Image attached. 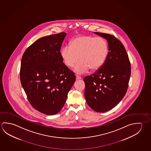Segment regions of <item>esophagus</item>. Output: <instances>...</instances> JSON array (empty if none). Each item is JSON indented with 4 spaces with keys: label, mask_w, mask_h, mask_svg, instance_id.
I'll use <instances>...</instances> for the list:
<instances>
[{
    "label": "esophagus",
    "mask_w": 151,
    "mask_h": 151,
    "mask_svg": "<svg viewBox=\"0 0 151 151\" xmlns=\"http://www.w3.org/2000/svg\"><path fill=\"white\" fill-rule=\"evenodd\" d=\"M76 80H79V79H82V78H81V77L77 75L76 76Z\"/></svg>",
    "instance_id": "obj_1"
}]
</instances>
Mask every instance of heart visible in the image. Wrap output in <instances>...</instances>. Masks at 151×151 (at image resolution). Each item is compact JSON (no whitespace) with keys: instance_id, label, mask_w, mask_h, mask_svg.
<instances>
[{"instance_id":"b5f03b06","label":"heart","mask_w":151,"mask_h":151,"mask_svg":"<svg viewBox=\"0 0 151 151\" xmlns=\"http://www.w3.org/2000/svg\"><path fill=\"white\" fill-rule=\"evenodd\" d=\"M108 53V45L102 37L81 35L72 40L70 46L61 49V57L67 66L73 67L79 60L74 69L82 74L89 69L96 70L103 66Z\"/></svg>"}]
</instances>
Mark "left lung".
Returning a JSON list of instances; mask_svg holds the SVG:
<instances>
[{"label":"left lung","mask_w":151,"mask_h":151,"mask_svg":"<svg viewBox=\"0 0 151 151\" xmlns=\"http://www.w3.org/2000/svg\"><path fill=\"white\" fill-rule=\"evenodd\" d=\"M94 33L106 40L109 52L100 69L84 78L85 98L94 111L104 112L114 108L126 94L130 63L124 46L116 37L106 33Z\"/></svg>","instance_id":"left-lung-1"}]
</instances>
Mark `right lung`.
Returning a JSON list of instances; mask_svg holds the SVG:
<instances>
[{"mask_svg": "<svg viewBox=\"0 0 151 151\" xmlns=\"http://www.w3.org/2000/svg\"><path fill=\"white\" fill-rule=\"evenodd\" d=\"M66 35L61 32L41 37L27 49L22 58V87L32 106L47 115L61 110L76 81L60 51Z\"/></svg>", "mask_w": 151, "mask_h": 151, "instance_id": "obj_1", "label": "right lung"}]
</instances>
